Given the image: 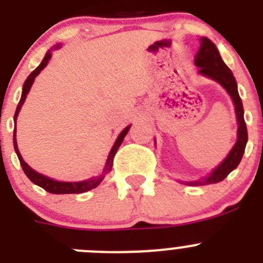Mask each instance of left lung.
I'll list each match as a JSON object with an SVG mask.
<instances>
[{
  "instance_id": "8db88e82",
  "label": "left lung",
  "mask_w": 263,
  "mask_h": 263,
  "mask_svg": "<svg viewBox=\"0 0 263 263\" xmlns=\"http://www.w3.org/2000/svg\"><path fill=\"white\" fill-rule=\"evenodd\" d=\"M195 64L200 68L199 72L201 75L208 76V78L220 83L227 89L228 93L231 95L234 106H236L237 121H238V132H237L238 138H237L236 145L233 146V148L225 158L224 162L206 179L188 183V184L203 185L221 182L240 164L243 152H245L246 142H248V130H246V124L245 120H243V108L238 90H237L236 79H234L231 69L228 68L227 64L222 62L215 43H212L208 38H200V48L195 55Z\"/></svg>"
}]
</instances>
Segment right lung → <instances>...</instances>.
I'll list each match as a JSON object with an SVG mask.
<instances>
[{
	"label": "right lung",
	"instance_id": "right-lung-1",
	"mask_svg": "<svg viewBox=\"0 0 263 263\" xmlns=\"http://www.w3.org/2000/svg\"><path fill=\"white\" fill-rule=\"evenodd\" d=\"M58 47H59V46H57V48ZM50 59H51V52L48 51V52L46 53L45 59L42 60V63L39 64V67H36V68L34 69L31 73H30V76L26 79V81H25V84H23V89H22V96H21L20 104H18L17 110H15V115H14V121H17V116L21 110V106H22L23 101H25L27 93H29L30 88H31L32 83H34V79L38 76V73L42 71V69L47 66V63ZM129 129H130V126H126L124 130H122V132H121L120 136H118L117 141H116L115 146H113L110 154H109L108 160H106V166H105V168H104L103 175L96 176V178H92V179H89V180H84V182H75V183L58 182V180H52V179L47 178V176H45V175H41L39 173L34 171V170H32L31 167H30L29 164H27L26 162L22 159V157H21L20 150H18V147H17V141H15V130H14L13 143H14V148H15V153H17V155H18V159H20V162H21V166H22L23 173L26 174L27 178H29L30 180L34 183V184L39 185V187H42L43 190H46L47 192H50V194H57V195H59V194L60 195L62 194H83V192H87V191H89V190H92V188L97 187V185L101 183V180L104 179L105 174L110 171L111 166H113V158H115L116 153H117L118 147H120L121 143H122V141H124L125 136L127 134Z\"/></svg>",
	"mask_w": 263,
	"mask_h": 263
}]
</instances>
